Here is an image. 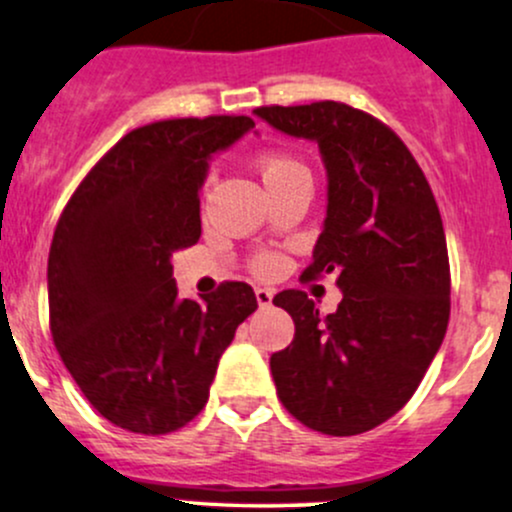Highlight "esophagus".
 I'll return each instance as SVG.
<instances>
[{
	"mask_svg": "<svg viewBox=\"0 0 512 512\" xmlns=\"http://www.w3.org/2000/svg\"><path fill=\"white\" fill-rule=\"evenodd\" d=\"M255 296H257V303H260L262 308L272 306V299H274V291L272 289H265V286H257Z\"/></svg>",
	"mask_w": 512,
	"mask_h": 512,
	"instance_id": "34e87169",
	"label": "esophagus"
}]
</instances>
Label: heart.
<instances>
[{"label":"heart","instance_id":"1","mask_svg":"<svg viewBox=\"0 0 512 512\" xmlns=\"http://www.w3.org/2000/svg\"><path fill=\"white\" fill-rule=\"evenodd\" d=\"M257 172H260L262 182L267 189L282 187V184L291 182L296 177H308L306 165L301 160H296L294 155L282 153V150H265V153L257 155ZM282 267V260L272 252H262L252 260V269L257 274H274Z\"/></svg>","mask_w":512,"mask_h":512}]
</instances>
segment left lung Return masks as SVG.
Instances as JSON below:
<instances>
[{
    "label": "left lung",
    "instance_id": "left-lung-1",
    "mask_svg": "<svg viewBox=\"0 0 512 512\" xmlns=\"http://www.w3.org/2000/svg\"><path fill=\"white\" fill-rule=\"evenodd\" d=\"M277 131L316 140L328 170V216L303 282L335 272L338 311L306 291L274 296L294 342L269 359L282 406L333 437L367 432L411 401L449 320V257L440 209L401 138L342 101L257 106Z\"/></svg>",
    "mask_w": 512,
    "mask_h": 512
}]
</instances>
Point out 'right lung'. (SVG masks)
<instances>
[{
    "instance_id": "obj_1",
    "label": "right lung",
    "mask_w": 512,
    "mask_h": 512,
    "mask_svg": "<svg viewBox=\"0 0 512 512\" xmlns=\"http://www.w3.org/2000/svg\"><path fill=\"white\" fill-rule=\"evenodd\" d=\"M252 126L250 116H192L133 128L60 213L50 333L84 398L123 430L167 435L194 420L223 350L257 308L245 282L177 299L170 262L199 243L209 157Z\"/></svg>"
}]
</instances>
